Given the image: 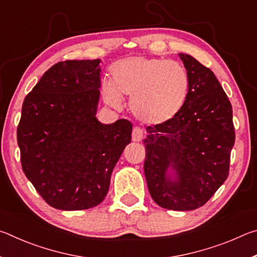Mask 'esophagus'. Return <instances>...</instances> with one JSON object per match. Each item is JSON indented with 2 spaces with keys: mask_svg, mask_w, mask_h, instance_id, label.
<instances>
[{
  "mask_svg": "<svg viewBox=\"0 0 257 257\" xmlns=\"http://www.w3.org/2000/svg\"><path fill=\"white\" fill-rule=\"evenodd\" d=\"M144 138V132L139 127H134L133 129V141L134 142H141Z\"/></svg>",
  "mask_w": 257,
  "mask_h": 257,
  "instance_id": "34e87169",
  "label": "esophagus"
}]
</instances>
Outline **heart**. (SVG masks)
<instances>
[{
	"mask_svg": "<svg viewBox=\"0 0 257 257\" xmlns=\"http://www.w3.org/2000/svg\"><path fill=\"white\" fill-rule=\"evenodd\" d=\"M112 80H103L101 93L108 105L121 107L132 97V111L143 122L160 124L184 107L190 89L187 68L177 61L129 56L111 67Z\"/></svg>",
	"mask_w": 257,
	"mask_h": 257,
	"instance_id": "heart-1",
	"label": "heart"
}]
</instances>
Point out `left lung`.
I'll return each instance as SVG.
<instances>
[{
  "instance_id": "1",
  "label": "left lung",
  "mask_w": 257,
  "mask_h": 257,
  "mask_svg": "<svg viewBox=\"0 0 257 257\" xmlns=\"http://www.w3.org/2000/svg\"><path fill=\"white\" fill-rule=\"evenodd\" d=\"M179 56L190 76L188 97L175 118L146 128L144 172L158 205L190 211L227 180L234 127L231 103L213 71L193 56ZM169 166L176 170L177 182L166 177Z\"/></svg>"
}]
</instances>
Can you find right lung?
<instances>
[{
  "label": "right lung",
  "mask_w": 257,
  "mask_h": 257,
  "mask_svg": "<svg viewBox=\"0 0 257 257\" xmlns=\"http://www.w3.org/2000/svg\"><path fill=\"white\" fill-rule=\"evenodd\" d=\"M99 60H68L47 70L25 97L17 129L23 171L58 210L80 211L106 196L133 124L95 118Z\"/></svg>",
  "instance_id": "add662e5"
}]
</instances>
